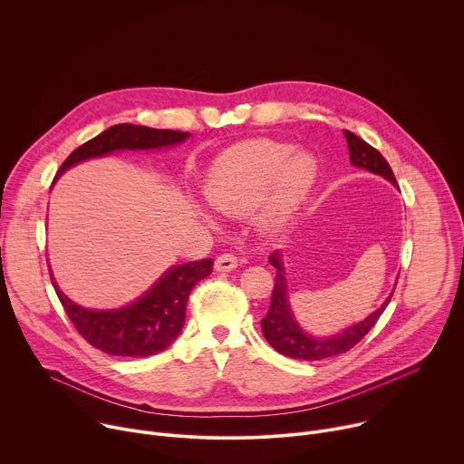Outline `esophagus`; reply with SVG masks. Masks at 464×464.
<instances>
[{
    "instance_id": "esophagus-1",
    "label": "esophagus",
    "mask_w": 464,
    "mask_h": 464,
    "mask_svg": "<svg viewBox=\"0 0 464 464\" xmlns=\"http://www.w3.org/2000/svg\"><path fill=\"white\" fill-rule=\"evenodd\" d=\"M237 267V256L234 252H225L216 260V269L221 273L234 271Z\"/></svg>"
}]
</instances>
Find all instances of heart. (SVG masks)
Listing matches in <instances>:
<instances>
[{
    "instance_id": "heart-1",
    "label": "heart",
    "mask_w": 464,
    "mask_h": 464,
    "mask_svg": "<svg viewBox=\"0 0 464 464\" xmlns=\"http://www.w3.org/2000/svg\"><path fill=\"white\" fill-rule=\"evenodd\" d=\"M317 164L305 152L276 140L239 143L212 166L204 195L212 208L227 218H245L264 232L282 230L312 191Z\"/></svg>"
}]
</instances>
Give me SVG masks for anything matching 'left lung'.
Masks as SVG:
<instances>
[{
  "instance_id": "obj_1",
  "label": "left lung",
  "mask_w": 464,
  "mask_h": 464,
  "mask_svg": "<svg viewBox=\"0 0 464 464\" xmlns=\"http://www.w3.org/2000/svg\"><path fill=\"white\" fill-rule=\"evenodd\" d=\"M344 138L348 143L350 150V162L357 168H363L371 173L382 175L392 184H396L394 173L389 166V162L382 157V152L369 145L365 140L355 136L350 130H344ZM278 250L269 256L271 266L276 269V278H275V287L271 293V305L267 315L262 319V332L269 344L293 359H305V362H319V359L334 357L339 353H344L352 350L359 341H362L378 323L382 314L385 312L387 304L391 302L392 295L385 300V304L376 310L371 317H367L363 323H359L355 326H350L343 334L328 339H315L305 335L298 324L295 323L291 312H289V304H287V284L284 276V267L278 258Z\"/></svg>"
}]
</instances>
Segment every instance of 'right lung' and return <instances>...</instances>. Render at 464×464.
Masks as SVG:
<instances>
[{"instance_id":"1","label":"right lung","mask_w":464,"mask_h":464,"mask_svg":"<svg viewBox=\"0 0 464 464\" xmlns=\"http://www.w3.org/2000/svg\"><path fill=\"white\" fill-rule=\"evenodd\" d=\"M189 134L120 123L77 147L63 162L59 175L86 159L102 157L118 149H160L184 141ZM214 269L212 260L173 267L132 305L114 312H93L73 304L63 291L57 296L81 337L101 352L123 357H145L166 350L180 334L191 289Z\"/></svg>"}]
</instances>
